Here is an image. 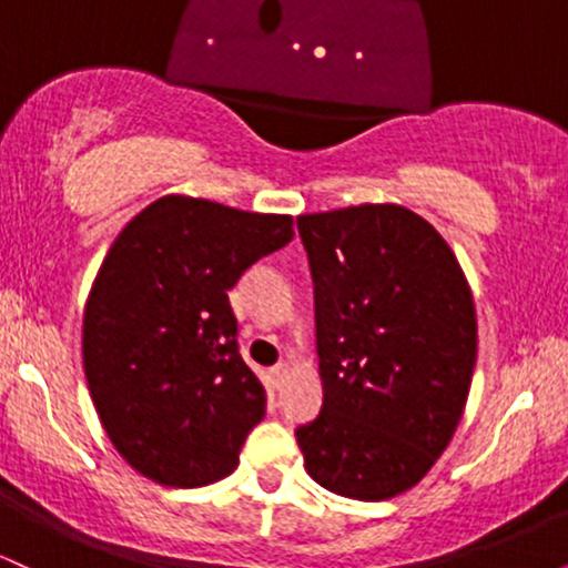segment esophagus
Wrapping results in <instances>:
<instances>
[{"mask_svg": "<svg viewBox=\"0 0 568 568\" xmlns=\"http://www.w3.org/2000/svg\"><path fill=\"white\" fill-rule=\"evenodd\" d=\"M285 376H288V366H285V363H277V366L272 368V382H275V387L285 382Z\"/></svg>", "mask_w": 568, "mask_h": 568, "instance_id": "esophagus-1", "label": "esophagus"}]
</instances>
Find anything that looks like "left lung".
Masks as SVG:
<instances>
[{"label": "left lung", "mask_w": 568, "mask_h": 568, "mask_svg": "<svg viewBox=\"0 0 568 568\" xmlns=\"http://www.w3.org/2000/svg\"><path fill=\"white\" fill-rule=\"evenodd\" d=\"M315 285L323 408L296 427L328 491L379 501L425 478L470 393L478 323L446 240L400 205L298 216Z\"/></svg>", "instance_id": "1"}]
</instances>
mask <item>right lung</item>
<instances>
[{
	"instance_id": "right-lung-1",
	"label": "right lung",
	"mask_w": 568,
	"mask_h": 568,
	"mask_svg": "<svg viewBox=\"0 0 568 568\" xmlns=\"http://www.w3.org/2000/svg\"><path fill=\"white\" fill-rule=\"evenodd\" d=\"M291 240V216L168 194L109 247L84 306V379L141 475L197 488L237 467L266 395L240 355L226 291Z\"/></svg>"
}]
</instances>
